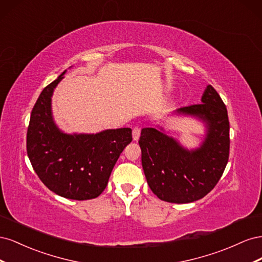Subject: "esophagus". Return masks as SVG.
<instances>
[{
    "instance_id": "esophagus-1",
    "label": "esophagus",
    "mask_w": 262,
    "mask_h": 262,
    "mask_svg": "<svg viewBox=\"0 0 262 262\" xmlns=\"http://www.w3.org/2000/svg\"><path fill=\"white\" fill-rule=\"evenodd\" d=\"M140 134H141V129L139 128V126H136V128L133 129L132 131V137H133V141H139L140 139Z\"/></svg>"
}]
</instances>
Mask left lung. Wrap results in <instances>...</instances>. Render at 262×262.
Here are the masks:
<instances>
[{
    "instance_id": "obj_1",
    "label": "left lung",
    "mask_w": 262,
    "mask_h": 262,
    "mask_svg": "<svg viewBox=\"0 0 262 262\" xmlns=\"http://www.w3.org/2000/svg\"><path fill=\"white\" fill-rule=\"evenodd\" d=\"M202 104L182 107L175 114L199 119L205 125L200 147L188 149L160 125L143 128L139 144L147 184L161 200L190 203L202 199L223 175L229 155L227 109L211 85Z\"/></svg>"
}]
</instances>
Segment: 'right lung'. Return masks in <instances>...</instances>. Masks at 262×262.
Here are the masks:
<instances>
[{
    "instance_id": "right-lung-1",
    "label": "right lung",
    "mask_w": 262,
    "mask_h": 262,
    "mask_svg": "<svg viewBox=\"0 0 262 262\" xmlns=\"http://www.w3.org/2000/svg\"><path fill=\"white\" fill-rule=\"evenodd\" d=\"M66 71L41 92L30 115L27 154L38 177L52 192L72 200L97 198L124 147L132 141L130 128L96 134H68L55 124L51 97Z\"/></svg>"
}]
</instances>
